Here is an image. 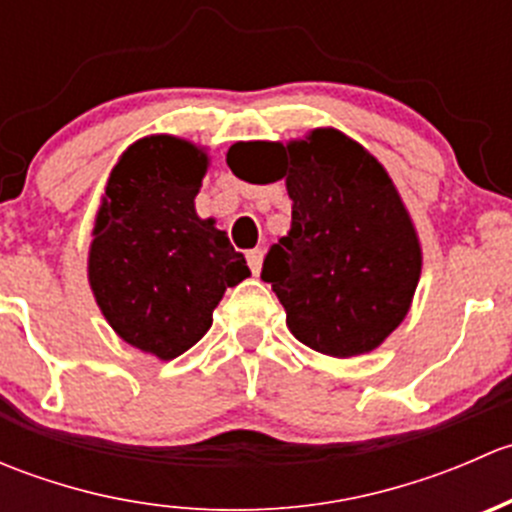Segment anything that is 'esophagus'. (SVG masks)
<instances>
[{
    "label": "esophagus",
    "mask_w": 512,
    "mask_h": 512,
    "mask_svg": "<svg viewBox=\"0 0 512 512\" xmlns=\"http://www.w3.org/2000/svg\"><path fill=\"white\" fill-rule=\"evenodd\" d=\"M262 257H265V252H262L260 247H255V250L247 252V265H250L252 275H257V272L262 270Z\"/></svg>",
    "instance_id": "1"
}]
</instances>
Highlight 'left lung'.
<instances>
[{"instance_id": "8db88e82", "label": "left lung", "mask_w": 512, "mask_h": 512, "mask_svg": "<svg viewBox=\"0 0 512 512\" xmlns=\"http://www.w3.org/2000/svg\"><path fill=\"white\" fill-rule=\"evenodd\" d=\"M257 148L280 158L272 180L287 178L292 198V227L260 275L285 307L289 332L337 359L371 352L404 322L421 277L414 223L384 165L334 128ZM227 165L242 178L235 146Z\"/></svg>"}]
</instances>
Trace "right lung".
Listing matches in <instances>:
<instances>
[{
  "label": "right lung",
  "instance_id": "add662e5",
  "mask_svg": "<svg viewBox=\"0 0 512 512\" xmlns=\"http://www.w3.org/2000/svg\"><path fill=\"white\" fill-rule=\"evenodd\" d=\"M208 156L188 141L133 143L106 185L89 252V282L118 337L158 359L203 339L227 287L250 277L215 220L195 215Z\"/></svg>",
  "mask_w": 512,
  "mask_h": 512
}]
</instances>
